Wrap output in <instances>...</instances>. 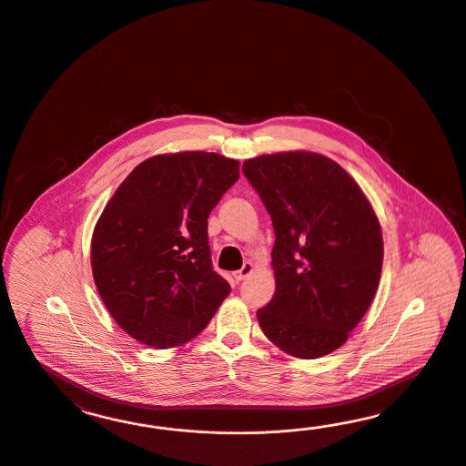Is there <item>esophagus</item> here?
<instances>
[{
    "instance_id": "esophagus-1",
    "label": "esophagus",
    "mask_w": 466,
    "mask_h": 466,
    "mask_svg": "<svg viewBox=\"0 0 466 466\" xmlns=\"http://www.w3.org/2000/svg\"><path fill=\"white\" fill-rule=\"evenodd\" d=\"M253 263H244V267H242L239 271L234 273V279H236L238 282H242L244 279H248V277L253 273Z\"/></svg>"
}]
</instances>
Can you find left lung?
I'll list each match as a JSON object with an SVG mask.
<instances>
[{"mask_svg":"<svg viewBox=\"0 0 466 466\" xmlns=\"http://www.w3.org/2000/svg\"><path fill=\"white\" fill-rule=\"evenodd\" d=\"M242 172L268 210L275 296L258 309L265 337L296 359L335 352L364 318L382 269L378 215L329 157L290 150L248 158Z\"/></svg>","mask_w":466,"mask_h":466,"instance_id":"obj_1","label":"left lung"}]
</instances>
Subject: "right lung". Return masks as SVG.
<instances>
[{
	"mask_svg": "<svg viewBox=\"0 0 466 466\" xmlns=\"http://www.w3.org/2000/svg\"><path fill=\"white\" fill-rule=\"evenodd\" d=\"M239 179V160L160 154L127 174L90 240L100 299L131 339L174 349L199 335L230 285L212 269L208 215Z\"/></svg>",
	"mask_w": 466,
	"mask_h": 466,
	"instance_id": "1",
	"label": "right lung"
}]
</instances>
